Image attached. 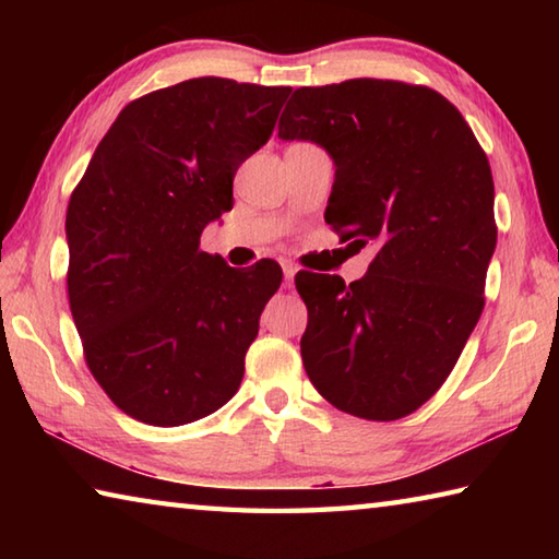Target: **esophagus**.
I'll return each instance as SVG.
<instances>
[{
    "instance_id": "1",
    "label": "esophagus",
    "mask_w": 559,
    "mask_h": 559,
    "mask_svg": "<svg viewBox=\"0 0 559 559\" xmlns=\"http://www.w3.org/2000/svg\"><path fill=\"white\" fill-rule=\"evenodd\" d=\"M296 273H298L296 263H290V261L283 263V286L290 288L293 286V278H296Z\"/></svg>"
}]
</instances>
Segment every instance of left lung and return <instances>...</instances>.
<instances>
[{
	"label": "left lung",
	"instance_id": "8db88e82",
	"mask_svg": "<svg viewBox=\"0 0 559 559\" xmlns=\"http://www.w3.org/2000/svg\"><path fill=\"white\" fill-rule=\"evenodd\" d=\"M281 140H310L335 163L325 222L377 243L359 281L300 271L306 372L359 419L394 421L447 382L484 313L496 251L493 175L456 106L427 86L353 79L298 88Z\"/></svg>",
	"mask_w": 559,
	"mask_h": 559
}]
</instances>
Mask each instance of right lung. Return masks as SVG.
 <instances>
[{
    "instance_id": "1",
    "label": "right lung",
    "mask_w": 559,
    "mask_h": 559,
    "mask_svg": "<svg viewBox=\"0 0 559 559\" xmlns=\"http://www.w3.org/2000/svg\"><path fill=\"white\" fill-rule=\"evenodd\" d=\"M288 86L189 79L128 103L66 212L69 302L86 365L118 409L182 427L231 400L283 271L200 249L234 175L269 143Z\"/></svg>"
}]
</instances>
